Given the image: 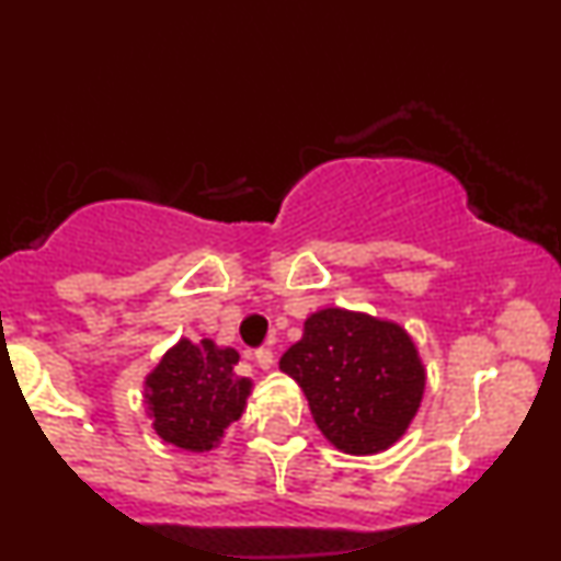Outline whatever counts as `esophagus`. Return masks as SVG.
Listing matches in <instances>:
<instances>
[{
  "instance_id": "1",
  "label": "esophagus",
  "mask_w": 561,
  "mask_h": 561,
  "mask_svg": "<svg viewBox=\"0 0 561 561\" xmlns=\"http://www.w3.org/2000/svg\"><path fill=\"white\" fill-rule=\"evenodd\" d=\"M255 364H259L261 369H272V366H274V351H272V347H259V351H255Z\"/></svg>"
}]
</instances>
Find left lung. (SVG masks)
I'll use <instances>...</instances> for the list:
<instances>
[{
	"label": "left lung",
	"instance_id": "8db88e82",
	"mask_svg": "<svg viewBox=\"0 0 561 561\" xmlns=\"http://www.w3.org/2000/svg\"><path fill=\"white\" fill-rule=\"evenodd\" d=\"M306 392L313 422L345 454H377L414 420L424 369L411 337L398 324L324 308L306 319V332L282 356Z\"/></svg>",
	"mask_w": 561,
	"mask_h": 561
}]
</instances>
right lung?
<instances>
[{
  "mask_svg": "<svg viewBox=\"0 0 561 561\" xmlns=\"http://www.w3.org/2000/svg\"><path fill=\"white\" fill-rule=\"evenodd\" d=\"M240 353L214 340L171 347L147 377L152 427L165 443L186 450H210L224 430L240 420L250 379L237 377Z\"/></svg>",
  "mask_w": 561,
  "mask_h": 561,
  "instance_id": "obj_1",
  "label": "right lung"
}]
</instances>
